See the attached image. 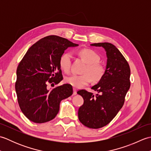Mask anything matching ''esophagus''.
I'll return each mask as SVG.
<instances>
[{
	"mask_svg": "<svg viewBox=\"0 0 151 151\" xmlns=\"http://www.w3.org/2000/svg\"><path fill=\"white\" fill-rule=\"evenodd\" d=\"M76 92H77V91H76V89L74 88L73 89V95H76V93H76Z\"/></svg>",
	"mask_w": 151,
	"mask_h": 151,
	"instance_id": "1",
	"label": "esophagus"
}]
</instances>
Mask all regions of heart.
<instances>
[{
    "instance_id": "obj_1",
    "label": "heart",
    "mask_w": 151,
    "mask_h": 151,
    "mask_svg": "<svg viewBox=\"0 0 151 151\" xmlns=\"http://www.w3.org/2000/svg\"><path fill=\"white\" fill-rule=\"evenodd\" d=\"M79 56L87 63L82 71L84 75H72L67 76L65 81L73 87L81 88L88 85L91 81L98 82L103 78L105 75V67L99 63L100 56L95 51L91 49H84L78 52ZM71 54L68 52L63 53L59 58V65L64 72H69L71 65Z\"/></svg>"
}]
</instances>
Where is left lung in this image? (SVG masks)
Masks as SVG:
<instances>
[{
    "label": "left lung",
    "mask_w": 151,
    "mask_h": 151,
    "mask_svg": "<svg viewBox=\"0 0 151 151\" xmlns=\"http://www.w3.org/2000/svg\"><path fill=\"white\" fill-rule=\"evenodd\" d=\"M105 49L107 63L105 75L92 89L98 92L94 96L85 89L77 93L84 99L78 109L79 121L90 129H100L108 124L123 107L124 98L130 86V69L126 59L117 48L110 43L91 44Z\"/></svg>",
    "instance_id": "obj_1"
}]
</instances>
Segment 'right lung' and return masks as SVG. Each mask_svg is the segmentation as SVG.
Masks as SVG:
<instances>
[{"label": "right lung", "instance_id": "1", "mask_svg": "<svg viewBox=\"0 0 151 151\" xmlns=\"http://www.w3.org/2000/svg\"><path fill=\"white\" fill-rule=\"evenodd\" d=\"M78 44L62 37L49 36L27 50L17 69L15 91L23 114L36 123H46L56 116L61 101L73 94L68 84L48 89V84L62 81L59 58L64 50Z\"/></svg>", "mask_w": 151, "mask_h": 151}]
</instances>
